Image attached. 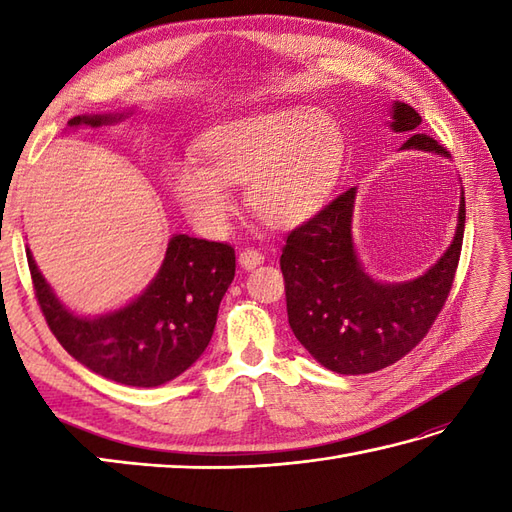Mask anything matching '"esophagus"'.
Returning a JSON list of instances; mask_svg holds the SVG:
<instances>
[{"label":"esophagus","mask_w":512,"mask_h":512,"mask_svg":"<svg viewBox=\"0 0 512 512\" xmlns=\"http://www.w3.org/2000/svg\"><path fill=\"white\" fill-rule=\"evenodd\" d=\"M259 264H264V255L259 253V250H255V248H244L242 253H239V266H242L244 270H253V268H257Z\"/></svg>","instance_id":"1"}]
</instances>
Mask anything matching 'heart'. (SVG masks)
<instances>
[{"mask_svg":"<svg viewBox=\"0 0 512 512\" xmlns=\"http://www.w3.org/2000/svg\"><path fill=\"white\" fill-rule=\"evenodd\" d=\"M200 165L182 162L173 193L189 220L220 235L233 211L228 187H246V204L264 224L295 228L317 215L339 176L343 134L330 114L290 105L209 129Z\"/></svg>","mask_w":512,"mask_h":512,"instance_id":"obj_1","label":"heart"}]
</instances>
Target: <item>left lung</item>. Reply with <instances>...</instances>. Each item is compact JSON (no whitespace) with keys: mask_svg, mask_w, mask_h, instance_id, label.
<instances>
[{"mask_svg":"<svg viewBox=\"0 0 512 512\" xmlns=\"http://www.w3.org/2000/svg\"><path fill=\"white\" fill-rule=\"evenodd\" d=\"M389 127L409 134L400 149L451 154L418 134L420 114L394 101ZM356 187L339 195L310 222L295 228L281 250L288 323L312 358L336 374L378 372L416 347L436 321L460 262L464 191L451 246L427 273L407 281H380L367 273L352 235Z\"/></svg>","mask_w":512,"mask_h":512,"instance_id":"1","label":"left lung"}]
</instances>
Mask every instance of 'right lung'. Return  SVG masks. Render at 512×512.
Instances as JSON below:
<instances>
[{
	"label": "right lung",
	"instance_id": "right-lung-1",
	"mask_svg": "<svg viewBox=\"0 0 512 512\" xmlns=\"http://www.w3.org/2000/svg\"><path fill=\"white\" fill-rule=\"evenodd\" d=\"M132 110L81 114L68 127L121 123ZM37 301L48 328L76 361L129 387H158L178 378L209 345L217 310L235 277V250L220 242L173 235L149 286L125 306L88 317L70 310L26 248Z\"/></svg>",
	"mask_w": 512,
	"mask_h": 512
}]
</instances>
